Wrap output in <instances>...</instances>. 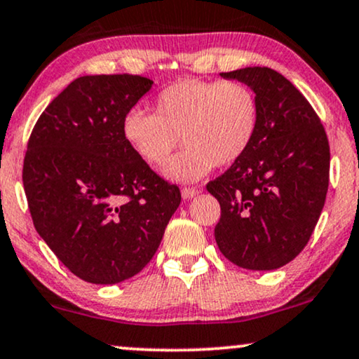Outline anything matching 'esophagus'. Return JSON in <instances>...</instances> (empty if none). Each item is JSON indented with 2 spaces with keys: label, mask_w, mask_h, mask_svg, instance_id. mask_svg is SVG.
Wrapping results in <instances>:
<instances>
[{
  "label": "esophagus",
  "mask_w": 359,
  "mask_h": 359,
  "mask_svg": "<svg viewBox=\"0 0 359 359\" xmlns=\"http://www.w3.org/2000/svg\"><path fill=\"white\" fill-rule=\"evenodd\" d=\"M201 193V189H198V188H183L181 189V194H183V198L184 200H189V198H194L196 196V194H200Z\"/></svg>",
  "instance_id": "obj_1"
}]
</instances>
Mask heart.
Instances as JSON below:
<instances>
[{"label": "heart", "instance_id": "obj_1", "mask_svg": "<svg viewBox=\"0 0 359 359\" xmlns=\"http://www.w3.org/2000/svg\"><path fill=\"white\" fill-rule=\"evenodd\" d=\"M153 108L154 113L130 109L123 116V138L149 166H163L181 136L187 148L165 175L183 183L203 178L215 165L226 168L240 161L259 128L258 96L236 79H178L158 93Z\"/></svg>", "mask_w": 359, "mask_h": 359}]
</instances>
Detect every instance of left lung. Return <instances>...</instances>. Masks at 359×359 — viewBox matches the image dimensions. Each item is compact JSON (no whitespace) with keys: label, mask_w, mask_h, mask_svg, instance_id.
I'll return each instance as SVG.
<instances>
[{"label":"left lung","mask_w":359,"mask_h":359,"mask_svg":"<svg viewBox=\"0 0 359 359\" xmlns=\"http://www.w3.org/2000/svg\"><path fill=\"white\" fill-rule=\"evenodd\" d=\"M219 74L253 88L261 116L245 156L206 184L221 206L216 245L240 268L278 269L302 253L320 219L330 183L328 136L309 101L274 69Z\"/></svg>","instance_id":"1"}]
</instances>
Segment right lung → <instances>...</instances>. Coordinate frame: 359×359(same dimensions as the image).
I'll return each instance as SVG.
<instances>
[{
  "instance_id": "right-lung-1",
  "label": "right lung",
  "mask_w": 359,
  "mask_h": 359,
  "mask_svg": "<svg viewBox=\"0 0 359 359\" xmlns=\"http://www.w3.org/2000/svg\"><path fill=\"white\" fill-rule=\"evenodd\" d=\"M140 74L69 83L38 118L23 163L33 224L57 259L95 285L140 273L181 203L123 138V116L149 91Z\"/></svg>"
}]
</instances>
